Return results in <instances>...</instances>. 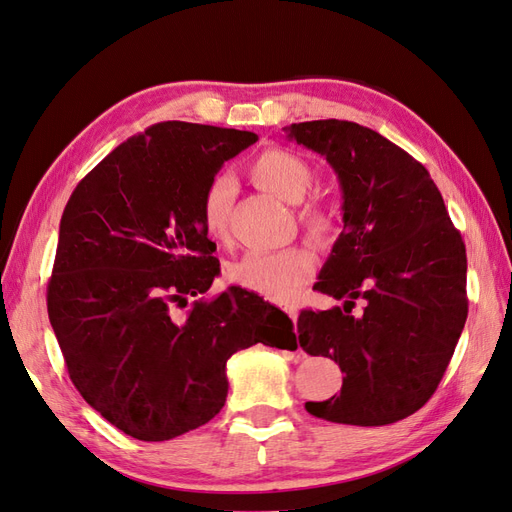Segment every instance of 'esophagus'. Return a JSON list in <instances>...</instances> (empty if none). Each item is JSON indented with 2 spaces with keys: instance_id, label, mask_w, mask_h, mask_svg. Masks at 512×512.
Wrapping results in <instances>:
<instances>
[{
  "instance_id": "1",
  "label": "esophagus",
  "mask_w": 512,
  "mask_h": 512,
  "mask_svg": "<svg viewBox=\"0 0 512 512\" xmlns=\"http://www.w3.org/2000/svg\"><path fill=\"white\" fill-rule=\"evenodd\" d=\"M285 312H287V316L293 320V323H297V308L287 306V308H285Z\"/></svg>"
}]
</instances>
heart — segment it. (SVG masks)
Here are the masks:
<instances>
[{"label":"heart","instance_id":"1","mask_svg":"<svg viewBox=\"0 0 512 512\" xmlns=\"http://www.w3.org/2000/svg\"><path fill=\"white\" fill-rule=\"evenodd\" d=\"M253 179L263 189L287 202H301L314 183V173L306 160L287 149H268L251 166ZM236 185L230 175H215L206 183L200 200V219L208 236L223 240L230 225V211ZM301 223L316 242H331L337 232V221L325 206H306ZM316 272V257L306 246H289L274 253H249L227 268V278L234 285L251 291L263 299L285 304Z\"/></svg>","mask_w":512,"mask_h":512}]
</instances>
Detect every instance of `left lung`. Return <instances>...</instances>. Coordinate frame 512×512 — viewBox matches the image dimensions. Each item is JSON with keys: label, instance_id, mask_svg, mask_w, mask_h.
<instances>
[{"label": "left lung", "instance_id": "8db88e82", "mask_svg": "<svg viewBox=\"0 0 512 512\" xmlns=\"http://www.w3.org/2000/svg\"><path fill=\"white\" fill-rule=\"evenodd\" d=\"M287 130L327 158L344 194V230L314 289L346 306L301 310L297 339L346 377L342 392L306 409L337 424L399 422L428 403L464 329V240L428 170L380 132L346 120ZM356 298L364 314L344 315Z\"/></svg>", "mask_w": 512, "mask_h": 512}]
</instances>
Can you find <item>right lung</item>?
I'll return each mask as SVG.
<instances>
[{
	"mask_svg": "<svg viewBox=\"0 0 512 512\" xmlns=\"http://www.w3.org/2000/svg\"><path fill=\"white\" fill-rule=\"evenodd\" d=\"M255 132L160 122L73 189L48 280V316L84 401L139 441H168L221 411L225 363L293 323L232 287L206 297L219 259L200 219L206 183ZM187 296L199 299L185 317Z\"/></svg>",
	"mask_w": 512,
	"mask_h": 512,
	"instance_id": "add662e5",
	"label": "right lung"
}]
</instances>
